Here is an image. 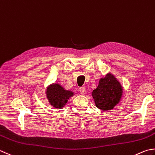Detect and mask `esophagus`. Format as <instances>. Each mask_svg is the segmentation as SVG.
<instances>
[{
    "mask_svg": "<svg viewBox=\"0 0 155 155\" xmlns=\"http://www.w3.org/2000/svg\"><path fill=\"white\" fill-rule=\"evenodd\" d=\"M79 91L81 95H84V94L86 93V89L84 87H81L79 89Z\"/></svg>",
    "mask_w": 155,
    "mask_h": 155,
    "instance_id": "obj_1",
    "label": "esophagus"
}]
</instances>
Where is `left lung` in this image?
Listing matches in <instances>:
<instances>
[{
  "label": "left lung",
  "instance_id": "1",
  "mask_svg": "<svg viewBox=\"0 0 155 155\" xmlns=\"http://www.w3.org/2000/svg\"><path fill=\"white\" fill-rule=\"evenodd\" d=\"M123 93L122 87L115 76L108 73L100 78L98 87L92 92L96 107L103 111L111 110L120 102Z\"/></svg>",
  "mask_w": 155,
  "mask_h": 155
}]
</instances>
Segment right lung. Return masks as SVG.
Returning a JSON list of instances; mask_svg holds the SVG:
<instances>
[{
  "label": "right lung",
  "mask_w": 155,
  "mask_h": 155,
  "mask_svg": "<svg viewBox=\"0 0 155 155\" xmlns=\"http://www.w3.org/2000/svg\"><path fill=\"white\" fill-rule=\"evenodd\" d=\"M46 97L50 104L57 109H62L65 106L69 98L74 95V92L65 90L58 83H53L47 87L45 91Z\"/></svg>",
  "instance_id": "obj_1"
}]
</instances>
